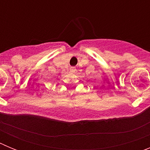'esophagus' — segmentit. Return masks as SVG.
<instances>
[{
	"label": "esophagus",
	"mask_w": 150,
	"mask_h": 150,
	"mask_svg": "<svg viewBox=\"0 0 150 150\" xmlns=\"http://www.w3.org/2000/svg\"><path fill=\"white\" fill-rule=\"evenodd\" d=\"M70 71H71V72L74 73L75 71H76V68H75V67H71V70H70Z\"/></svg>",
	"instance_id": "esophagus-1"
}]
</instances>
